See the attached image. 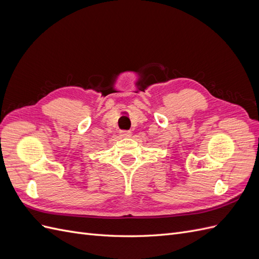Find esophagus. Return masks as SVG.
I'll list each match as a JSON object with an SVG mask.
<instances>
[{"label":"esophagus","instance_id":"esophagus-1","mask_svg":"<svg viewBox=\"0 0 259 259\" xmlns=\"http://www.w3.org/2000/svg\"><path fill=\"white\" fill-rule=\"evenodd\" d=\"M120 135L123 138H130V137H132V132L131 131H121Z\"/></svg>","mask_w":259,"mask_h":259}]
</instances>
